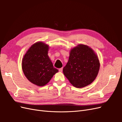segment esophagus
<instances>
[{"label":"esophagus","instance_id":"1","mask_svg":"<svg viewBox=\"0 0 122 122\" xmlns=\"http://www.w3.org/2000/svg\"><path fill=\"white\" fill-rule=\"evenodd\" d=\"M59 72H61L62 71V68H60L59 69Z\"/></svg>","mask_w":122,"mask_h":122}]
</instances>
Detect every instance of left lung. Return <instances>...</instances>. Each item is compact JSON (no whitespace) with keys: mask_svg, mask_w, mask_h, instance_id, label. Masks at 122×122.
Masks as SVG:
<instances>
[{"mask_svg":"<svg viewBox=\"0 0 122 122\" xmlns=\"http://www.w3.org/2000/svg\"><path fill=\"white\" fill-rule=\"evenodd\" d=\"M99 69V60L94 51L89 46L79 44L70 51L63 73L74 86L81 88L94 81Z\"/></svg>","mask_w":122,"mask_h":122,"instance_id":"left-lung-1","label":"left lung"}]
</instances>
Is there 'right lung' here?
<instances>
[{
    "mask_svg": "<svg viewBox=\"0 0 122 122\" xmlns=\"http://www.w3.org/2000/svg\"><path fill=\"white\" fill-rule=\"evenodd\" d=\"M49 46L42 42L35 43L24 55L22 68L29 81L39 86L49 82L58 70L53 67L48 55Z\"/></svg>",
    "mask_w": 122,
    "mask_h": 122,
    "instance_id": "1",
    "label": "right lung"
}]
</instances>
